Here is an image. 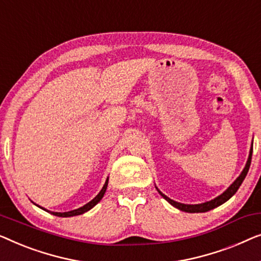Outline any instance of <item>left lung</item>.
I'll list each match as a JSON object with an SVG mask.
<instances>
[{
    "label": "left lung",
    "instance_id": "obj_1",
    "mask_svg": "<svg viewBox=\"0 0 261 261\" xmlns=\"http://www.w3.org/2000/svg\"><path fill=\"white\" fill-rule=\"evenodd\" d=\"M252 152H253V146L251 148V151H249L248 161H247V163H246V167H245L244 170H242V172L240 174L239 177H238L236 181L233 182V185L230 186L229 188L227 189L225 193L221 194V195L218 196V197H215L214 200L208 201V202H204V203H200V204H183V203L176 202V201L169 199L168 196H166V195H164V194L161 193L160 190H159V193L164 197V199L168 201L169 203L172 204V205H174V207H176L177 209H179V211H183V212H187V213H204V212L211 211V209H214L215 207H219L220 204L225 203L227 200H229L230 197H232L234 194L238 192V189H239V187L241 186L242 181H244L245 177H246V175H247L249 166H251Z\"/></svg>",
    "mask_w": 261,
    "mask_h": 261
}]
</instances>
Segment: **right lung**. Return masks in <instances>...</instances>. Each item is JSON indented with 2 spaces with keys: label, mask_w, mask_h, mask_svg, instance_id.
<instances>
[{
  "label": "right lung",
  "mask_w": 261,
  "mask_h": 261,
  "mask_svg": "<svg viewBox=\"0 0 261 261\" xmlns=\"http://www.w3.org/2000/svg\"><path fill=\"white\" fill-rule=\"evenodd\" d=\"M108 183H109V178L106 179L104 187H102V189L99 192V194L97 196L94 197L92 201H90L89 203H86L85 205H83V207H80L78 209H74V211H71V212H65V213H56V212H50L53 215H57V216H61V218H68V216H75V215H80V214H84V213L90 211L91 208H93L95 204H97L99 201L102 199V196H104V194L106 192V188H108ZM46 211V209H45ZM48 212V211H47Z\"/></svg>",
  "instance_id": "obj_1"
}]
</instances>
